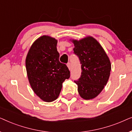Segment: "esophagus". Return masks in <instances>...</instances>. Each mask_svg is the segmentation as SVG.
Instances as JSON below:
<instances>
[{
    "label": "esophagus",
    "mask_w": 132,
    "mask_h": 132,
    "mask_svg": "<svg viewBox=\"0 0 132 132\" xmlns=\"http://www.w3.org/2000/svg\"><path fill=\"white\" fill-rule=\"evenodd\" d=\"M67 67H68V68H69L70 70H71V63L68 62V64H67Z\"/></svg>",
    "instance_id": "obj_1"
}]
</instances>
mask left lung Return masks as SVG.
Here are the masks:
<instances>
[{
  "instance_id": "obj_1",
  "label": "left lung",
  "mask_w": 132,
  "mask_h": 132,
  "mask_svg": "<svg viewBox=\"0 0 132 132\" xmlns=\"http://www.w3.org/2000/svg\"><path fill=\"white\" fill-rule=\"evenodd\" d=\"M74 53L81 64L80 77L75 82L81 97L89 100L97 97L107 84L111 65L103 48L93 37L74 40Z\"/></svg>"
}]
</instances>
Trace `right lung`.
I'll return each instance as SVG.
<instances>
[{
  "label": "right lung",
  "instance_id": "right-lung-1",
  "mask_svg": "<svg viewBox=\"0 0 132 132\" xmlns=\"http://www.w3.org/2000/svg\"><path fill=\"white\" fill-rule=\"evenodd\" d=\"M56 46L55 38L43 36L34 43L26 59L30 86L34 93L47 102L58 97L62 83L70 77L67 66L59 61Z\"/></svg>",
  "mask_w": 132,
  "mask_h": 132
}]
</instances>
